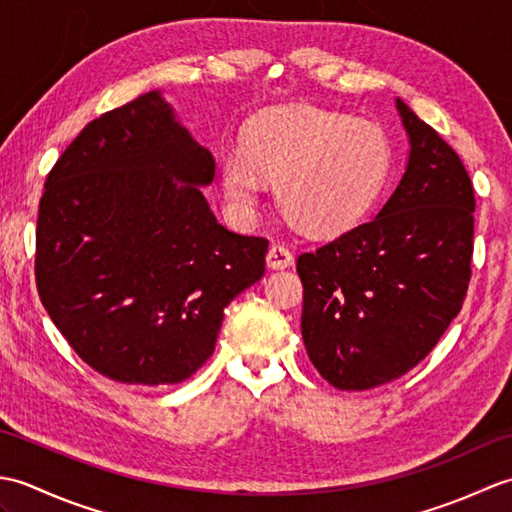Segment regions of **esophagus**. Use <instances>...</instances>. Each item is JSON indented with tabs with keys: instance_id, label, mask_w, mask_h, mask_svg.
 <instances>
[{
	"instance_id": "34e87169",
	"label": "esophagus",
	"mask_w": 512,
	"mask_h": 512,
	"mask_svg": "<svg viewBox=\"0 0 512 512\" xmlns=\"http://www.w3.org/2000/svg\"><path fill=\"white\" fill-rule=\"evenodd\" d=\"M266 264H268V268H273V270L290 268L292 264H295V255H292L284 244H273L268 250V255H266Z\"/></svg>"
}]
</instances>
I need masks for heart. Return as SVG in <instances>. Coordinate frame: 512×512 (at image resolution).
Returning <instances> with one entry per match:
<instances>
[{
  "instance_id": "b5f03b06",
  "label": "heart",
  "mask_w": 512,
  "mask_h": 512,
  "mask_svg": "<svg viewBox=\"0 0 512 512\" xmlns=\"http://www.w3.org/2000/svg\"><path fill=\"white\" fill-rule=\"evenodd\" d=\"M391 169L385 129L323 107H279L253 118L244 147L222 156L228 202L250 215L277 180L279 206L310 235H339L363 220Z\"/></svg>"
}]
</instances>
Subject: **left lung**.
Listing matches in <instances>:
<instances>
[{
    "mask_svg": "<svg viewBox=\"0 0 512 512\" xmlns=\"http://www.w3.org/2000/svg\"><path fill=\"white\" fill-rule=\"evenodd\" d=\"M396 107L409 160L376 217L297 259L301 334L336 389L396 380L427 356L458 317L471 281L475 193L436 129Z\"/></svg>",
    "mask_w": 512,
    "mask_h": 512,
    "instance_id": "1",
    "label": "left lung"
}]
</instances>
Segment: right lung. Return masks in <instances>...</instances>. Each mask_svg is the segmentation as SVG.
Masks as SVG:
<instances>
[{"instance_id":"1","label":"right lung","mask_w":512,"mask_h":512,"mask_svg":"<svg viewBox=\"0 0 512 512\" xmlns=\"http://www.w3.org/2000/svg\"><path fill=\"white\" fill-rule=\"evenodd\" d=\"M213 176L211 151L156 90L94 118L48 173L39 297L72 350L116 383L189 378L224 308L264 275L268 239L215 220L200 189Z\"/></svg>"}]
</instances>
